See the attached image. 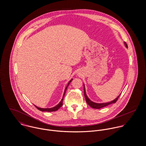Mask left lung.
<instances>
[{
    "mask_svg": "<svg viewBox=\"0 0 146 146\" xmlns=\"http://www.w3.org/2000/svg\"><path fill=\"white\" fill-rule=\"evenodd\" d=\"M125 43V46L126 48H127V45L126 44V42ZM84 96H85V100H86V102L88 104H89L91 107H92L93 108H96V109H100V108H101L102 107H106L109 104H115L116 102V101H117L119 97H120V94L114 100L110 102H107V103H102V104H97V103H95V102H92L91 100H90L89 99V98L88 97V96H86V92H85V87H84Z\"/></svg>",
    "mask_w": 146,
    "mask_h": 146,
    "instance_id": "8db88e82",
    "label": "left lung"
}]
</instances>
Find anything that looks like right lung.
<instances>
[{
	"label": "right lung",
	"instance_id": "right-lung-1",
	"mask_svg": "<svg viewBox=\"0 0 146 146\" xmlns=\"http://www.w3.org/2000/svg\"><path fill=\"white\" fill-rule=\"evenodd\" d=\"M73 80V79H71L70 80V82H68V83L67 84V86L66 87V88H65V90H64V94H63V98L62 99V100H61V101L58 104H57V106H54V107H52V108H40V107H37V106H35L39 110H40V111H47V112H53V111H57V110H58L62 106V102H63V97H64V94H65V93H66V90H67V87L68 86V85H69V84L71 82V81Z\"/></svg>",
	"mask_w": 146,
	"mask_h": 146
}]
</instances>
